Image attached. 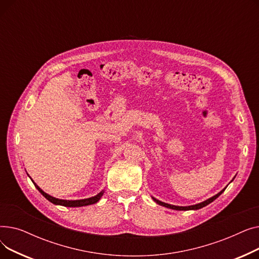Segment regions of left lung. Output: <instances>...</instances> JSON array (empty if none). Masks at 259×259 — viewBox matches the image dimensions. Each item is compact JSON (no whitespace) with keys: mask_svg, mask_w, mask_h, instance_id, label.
<instances>
[{"mask_svg":"<svg viewBox=\"0 0 259 259\" xmlns=\"http://www.w3.org/2000/svg\"><path fill=\"white\" fill-rule=\"evenodd\" d=\"M233 181V180H232ZM231 181V182H232ZM226 190V188L224 189V190H222V191L220 192V193H217L216 195H214V196H212L211 198H209V199H207V200H205V201H202V202H200V203H197V205H193V206H188V207H180V206H173V205H169V203H166V202H162V201H160V200H158V199H156V198H154V197H152L153 198V200L156 202V203H158V205H160V206H164V207H166V208H169V209H173V210H180V211H187V210H198V209H200V208H203V207H206L207 205H209V203H211L213 200H215L217 197H219L224 191Z\"/></svg>","mask_w":259,"mask_h":259,"instance_id":"obj_1","label":"left lung"}]
</instances>
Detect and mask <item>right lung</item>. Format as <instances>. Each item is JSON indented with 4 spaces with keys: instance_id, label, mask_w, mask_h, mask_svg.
<instances>
[{
    "instance_id": "add662e5",
    "label": "right lung",
    "mask_w": 259,
    "mask_h": 259,
    "mask_svg": "<svg viewBox=\"0 0 259 259\" xmlns=\"http://www.w3.org/2000/svg\"><path fill=\"white\" fill-rule=\"evenodd\" d=\"M31 181H32V180H31ZM32 183L34 184L35 188L40 192V194H42L45 198H47L50 202L54 203V205H60V206H64V207H83V206L92 205V203L98 202V201L101 199V197L103 196V194H104V191H102V192H100L98 195H95V196L90 197V198L78 199V200H65V199H59V198L50 196L49 194L45 193V192L43 191V190L40 189L33 181H32Z\"/></svg>"
}]
</instances>
